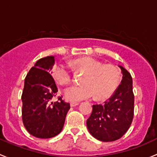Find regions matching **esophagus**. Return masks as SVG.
Returning a JSON list of instances; mask_svg holds the SVG:
<instances>
[{
	"instance_id": "obj_1",
	"label": "esophagus",
	"mask_w": 157,
	"mask_h": 157,
	"mask_svg": "<svg viewBox=\"0 0 157 157\" xmlns=\"http://www.w3.org/2000/svg\"><path fill=\"white\" fill-rule=\"evenodd\" d=\"M79 104V103L78 102H71L70 103V106H72V107H73V106H78Z\"/></svg>"
}]
</instances>
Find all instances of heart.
Instances as JSON below:
<instances>
[{
	"label": "heart",
	"instance_id": "obj_1",
	"mask_svg": "<svg viewBox=\"0 0 157 157\" xmlns=\"http://www.w3.org/2000/svg\"><path fill=\"white\" fill-rule=\"evenodd\" d=\"M72 64L75 69L85 74L81 82L82 85L72 87L65 91L66 99L69 101L78 102L94 96L97 100H106L114 93L120 82V71L111 64H103L90 56L74 59ZM53 75L59 85L64 86L71 82L70 70L63 64L56 65Z\"/></svg>",
	"mask_w": 157,
	"mask_h": 157
}]
</instances>
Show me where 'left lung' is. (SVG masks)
Returning a JSON list of instances; mask_svg holds the SVG:
<instances>
[{
  "label": "left lung",
  "mask_w": 157,
  "mask_h": 157,
  "mask_svg": "<svg viewBox=\"0 0 157 157\" xmlns=\"http://www.w3.org/2000/svg\"><path fill=\"white\" fill-rule=\"evenodd\" d=\"M119 67L122 73L121 84L104 104L93 105L91 114L87 119L90 134L101 141H114L122 138L134 117L132 78L125 68Z\"/></svg>",
  "instance_id": "1"
}]
</instances>
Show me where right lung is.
Masks as SVG:
<instances>
[{"mask_svg": "<svg viewBox=\"0 0 157 157\" xmlns=\"http://www.w3.org/2000/svg\"><path fill=\"white\" fill-rule=\"evenodd\" d=\"M54 56L36 62L25 78L22 94V122L28 132L38 138H51L61 132L70 104L62 98L51 102L58 91L51 69Z\"/></svg>", "mask_w": 157, "mask_h": 157, "instance_id": "1", "label": "right lung"}]
</instances>
